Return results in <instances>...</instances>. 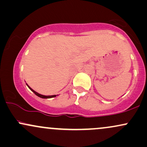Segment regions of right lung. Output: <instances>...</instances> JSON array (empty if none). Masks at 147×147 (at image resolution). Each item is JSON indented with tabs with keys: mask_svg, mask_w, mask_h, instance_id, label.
Returning a JSON list of instances; mask_svg holds the SVG:
<instances>
[{
	"mask_svg": "<svg viewBox=\"0 0 147 147\" xmlns=\"http://www.w3.org/2000/svg\"><path fill=\"white\" fill-rule=\"evenodd\" d=\"M27 86H28V84H27ZM28 86L29 87V88H30V90H31L32 91V92H34V93L35 94V95L38 96V97H41V98H43V99H47V98H52V97H56V96H57V95H49V96H45V95H41V94H39V93H38V92H36V91H34V90H32V89L31 88H30V87L29 86Z\"/></svg>",
	"mask_w": 147,
	"mask_h": 147,
	"instance_id": "1",
	"label": "right lung"
}]
</instances>
